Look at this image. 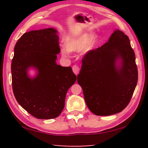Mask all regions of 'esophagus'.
Wrapping results in <instances>:
<instances>
[{
    "label": "esophagus",
    "instance_id": "34e87169",
    "mask_svg": "<svg viewBox=\"0 0 148 148\" xmlns=\"http://www.w3.org/2000/svg\"><path fill=\"white\" fill-rule=\"evenodd\" d=\"M79 70V67L77 66V65H74L73 66H72V71H73V72L76 75H77V74H78Z\"/></svg>",
    "mask_w": 148,
    "mask_h": 148
}]
</instances>
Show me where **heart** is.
Here are the masks:
<instances>
[{
  "instance_id": "b5f03b06",
  "label": "heart",
  "mask_w": 148,
  "mask_h": 148,
  "mask_svg": "<svg viewBox=\"0 0 148 148\" xmlns=\"http://www.w3.org/2000/svg\"><path fill=\"white\" fill-rule=\"evenodd\" d=\"M98 41V36L96 33H84L74 38L69 39L65 42V47L61 49L63 57L67 58L69 52H82L86 54L95 48Z\"/></svg>"
}]
</instances>
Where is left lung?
<instances>
[{"instance_id":"left-lung-1","label":"left lung","mask_w":148,"mask_h":148,"mask_svg":"<svg viewBox=\"0 0 148 148\" xmlns=\"http://www.w3.org/2000/svg\"><path fill=\"white\" fill-rule=\"evenodd\" d=\"M135 54L129 37L115 29L106 43L87 53L77 75L86 104L98 116L124 109L137 84Z\"/></svg>"}]
</instances>
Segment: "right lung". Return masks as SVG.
<instances>
[{
	"mask_svg": "<svg viewBox=\"0 0 148 148\" xmlns=\"http://www.w3.org/2000/svg\"><path fill=\"white\" fill-rule=\"evenodd\" d=\"M53 28L24 34L14 48L12 87L18 104L38 119H55L65 107L69 88L76 81L71 66L56 63L59 36ZM36 74L29 76V69Z\"/></svg>",
	"mask_w": 148,
	"mask_h": 148,
	"instance_id": "1",
	"label": "right lung"
}]
</instances>
